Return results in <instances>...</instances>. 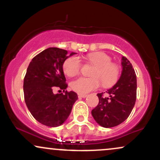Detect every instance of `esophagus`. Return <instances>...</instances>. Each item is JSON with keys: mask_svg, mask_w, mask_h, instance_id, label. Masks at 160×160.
<instances>
[{"mask_svg": "<svg viewBox=\"0 0 160 160\" xmlns=\"http://www.w3.org/2000/svg\"><path fill=\"white\" fill-rule=\"evenodd\" d=\"M78 97H79V98H86V97H87V95H86V94H78Z\"/></svg>", "mask_w": 160, "mask_h": 160, "instance_id": "34e87169", "label": "esophagus"}]
</instances>
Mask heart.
<instances>
[{"instance_id": "obj_1", "label": "heart", "mask_w": 160, "mask_h": 160, "mask_svg": "<svg viewBox=\"0 0 160 160\" xmlns=\"http://www.w3.org/2000/svg\"><path fill=\"white\" fill-rule=\"evenodd\" d=\"M88 62L95 66L92 73V78H79L71 82V88L79 94H86L98 89L101 86L105 88L113 86L118 81L120 67L112 62L111 57L104 52H92L86 56ZM82 63L78 56H71L63 64V71L68 77H74L80 72Z\"/></svg>"}]
</instances>
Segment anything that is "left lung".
<instances>
[{
    "instance_id": "8db88e82",
    "label": "left lung",
    "mask_w": 160,
    "mask_h": 160,
    "mask_svg": "<svg viewBox=\"0 0 160 160\" xmlns=\"http://www.w3.org/2000/svg\"><path fill=\"white\" fill-rule=\"evenodd\" d=\"M120 78L105 92L98 93L99 102L92 111L93 118L101 126L111 128L124 122L132 111L136 101L137 79L132 65L122 57Z\"/></svg>"
}]
</instances>
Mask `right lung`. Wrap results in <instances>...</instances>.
<instances>
[{
  "mask_svg": "<svg viewBox=\"0 0 160 160\" xmlns=\"http://www.w3.org/2000/svg\"><path fill=\"white\" fill-rule=\"evenodd\" d=\"M74 54L71 52L69 56ZM69 56L65 49L49 47L32 58L24 78L27 108L36 120L49 127L64 123L78 98L76 92L65 90L68 84L62 66ZM56 88L65 94H54Z\"/></svg>",
  "mask_w": 160,
  "mask_h": 160,
  "instance_id": "1",
  "label": "right lung"
}]
</instances>
